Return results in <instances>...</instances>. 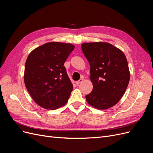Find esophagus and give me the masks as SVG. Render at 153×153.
I'll list each match as a JSON object with an SVG mask.
<instances>
[{
  "instance_id": "obj_1",
  "label": "esophagus",
  "mask_w": 153,
  "mask_h": 153,
  "mask_svg": "<svg viewBox=\"0 0 153 153\" xmlns=\"http://www.w3.org/2000/svg\"><path fill=\"white\" fill-rule=\"evenodd\" d=\"M83 78L82 77V78H81L80 80H79L78 81H77V82H76V85H79V84H80L81 82H83Z\"/></svg>"
}]
</instances>
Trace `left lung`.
<instances>
[{"mask_svg": "<svg viewBox=\"0 0 153 153\" xmlns=\"http://www.w3.org/2000/svg\"><path fill=\"white\" fill-rule=\"evenodd\" d=\"M82 49L91 67L92 91L85 96L88 104L107 109L122 97L130 81L127 58L117 47L107 42L83 43Z\"/></svg>", "mask_w": 153, "mask_h": 153, "instance_id": "obj_1", "label": "left lung"}]
</instances>
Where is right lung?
Instances as JSON below:
<instances>
[{
    "mask_svg": "<svg viewBox=\"0 0 153 153\" xmlns=\"http://www.w3.org/2000/svg\"><path fill=\"white\" fill-rule=\"evenodd\" d=\"M75 46L51 42L31 51L26 61L24 81L40 107L54 110L66 104L73 90L64 63Z\"/></svg>",
    "mask_w": 153,
    "mask_h": 153,
    "instance_id": "add662e5",
    "label": "right lung"
}]
</instances>
